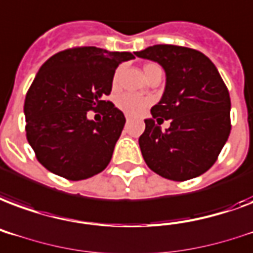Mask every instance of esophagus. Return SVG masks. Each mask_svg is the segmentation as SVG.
I'll return each instance as SVG.
<instances>
[{
  "instance_id": "esophagus-1",
  "label": "esophagus",
  "mask_w": 253,
  "mask_h": 253,
  "mask_svg": "<svg viewBox=\"0 0 253 253\" xmlns=\"http://www.w3.org/2000/svg\"><path fill=\"white\" fill-rule=\"evenodd\" d=\"M130 119H132V117H130V116H129V115L125 116V120H126V121H130Z\"/></svg>"
}]
</instances>
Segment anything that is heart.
<instances>
[{"label":"heart","mask_w":253,"mask_h":253,"mask_svg":"<svg viewBox=\"0 0 253 253\" xmlns=\"http://www.w3.org/2000/svg\"><path fill=\"white\" fill-rule=\"evenodd\" d=\"M153 66H157L155 64H148V65L144 66V73H147L148 70L153 68ZM119 75L120 69L116 70L115 77H113V85H117L119 83ZM152 101L151 98L142 97V96H136V94H130V93H124L117 97V106H119L121 111L126 113V115L137 116L141 115L142 112L147 109L148 106L151 105Z\"/></svg>","instance_id":"obj_1"}]
</instances>
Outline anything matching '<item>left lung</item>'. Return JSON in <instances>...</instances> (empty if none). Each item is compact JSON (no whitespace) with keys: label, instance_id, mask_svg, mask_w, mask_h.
<instances>
[{"label":"left lung","instance_id":"1","mask_svg":"<svg viewBox=\"0 0 253 253\" xmlns=\"http://www.w3.org/2000/svg\"><path fill=\"white\" fill-rule=\"evenodd\" d=\"M134 54L160 64L167 76L163 97L138 138L144 160L173 181L200 176L217 160L231 132V98L219 70L191 47L153 45ZM161 117L171 120L165 131L154 124Z\"/></svg>","mask_w":253,"mask_h":253}]
</instances>
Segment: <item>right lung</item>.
I'll use <instances>...</instances> for the list:
<instances>
[{
  "instance_id": "1",
  "label": "right lung",
  "mask_w": 253,
  "mask_h": 253,
  "mask_svg": "<svg viewBox=\"0 0 253 253\" xmlns=\"http://www.w3.org/2000/svg\"><path fill=\"white\" fill-rule=\"evenodd\" d=\"M130 52L96 46L66 49L40 68L26 93V138L37 160L68 180H84L105 169L125 124L111 101L117 66L133 60ZM102 109L103 120L87 119Z\"/></svg>"
}]
</instances>
